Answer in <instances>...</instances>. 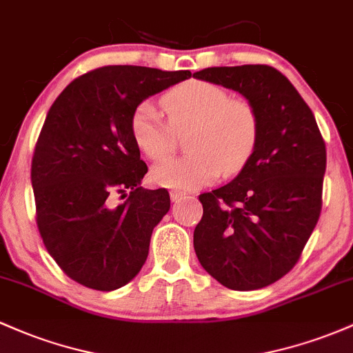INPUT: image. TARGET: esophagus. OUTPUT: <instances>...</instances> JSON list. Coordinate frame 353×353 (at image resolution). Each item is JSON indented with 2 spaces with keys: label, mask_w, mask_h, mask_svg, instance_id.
<instances>
[{
  "label": "esophagus",
  "mask_w": 353,
  "mask_h": 353,
  "mask_svg": "<svg viewBox=\"0 0 353 353\" xmlns=\"http://www.w3.org/2000/svg\"><path fill=\"white\" fill-rule=\"evenodd\" d=\"M169 196H170V199H172V203H177V201L183 199L185 194L183 191H176V189H174V191L169 192Z\"/></svg>",
  "instance_id": "34e87169"
}]
</instances>
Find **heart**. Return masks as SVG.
Segmentation results:
<instances>
[{"label": "heart", "instance_id": "1", "mask_svg": "<svg viewBox=\"0 0 353 353\" xmlns=\"http://www.w3.org/2000/svg\"><path fill=\"white\" fill-rule=\"evenodd\" d=\"M163 114L152 102H142L132 115V135L152 161L176 150L177 135H185L184 157L154 165L152 181L176 189H196L223 176L239 172L258 144L256 108L245 99L204 80H188L161 97Z\"/></svg>", "mask_w": 353, "mask_h": 353}]
</instances>
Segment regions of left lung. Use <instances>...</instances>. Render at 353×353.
I'll use <instances>...</instances> for the list:
<instances>
[{
	"instance_id": "obj_1",
	"label": "left lung",
	"mask_w": 353,
	"mask_h": 353,
	"mask_svg": "<svg viewBox=\"0 0 353 353\" xmlns=\"http://www.w3.org/2000/svg\"><path fill=\"white\" fill-rule=\"evenodd\" d=\"M192 77L239 92L259 119L256 149L241 172L199 196L197 259L226 288H265L296 265L319 223L323 137L313 112L276 68L212 67Z\"/></svg>"
}]
</instances>
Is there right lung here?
Listing matches in <instances>:
<instances>
[{
	"label": "right lung",
	"mask_w": 353,
	"mask_h": 353,
	"mask_svg": "<svg viewBox=\"0 0 353 353\" xmlns=\"http://www.w3.org/2000/svg\"><path fill=\"white\" fill-rule=\"evenodd\" d=\"M189 77V70L102 67L73 80L50 107L32 161L37 224L50 256L77 283L112 292L144 266L170 197L141 188L147 165L132 115Z\"/></svg>",
	"instance_id": "obj_1"
}]
</instances>
